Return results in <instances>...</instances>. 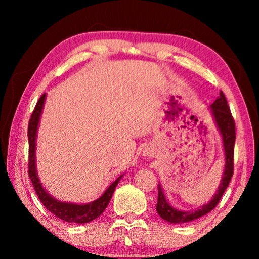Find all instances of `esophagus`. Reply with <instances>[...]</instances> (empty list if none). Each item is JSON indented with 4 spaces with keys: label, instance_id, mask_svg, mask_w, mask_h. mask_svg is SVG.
Wrapping results in <instances>:
<instances>
[{
    "label": "esophagus",
    "instance_id": "esophagus-1",
    "mask_svg": "<svg viewBox=\"0 0 259 259\" xmlns=\"http://www.w3.org/2000/svg\"><path fill=\"white\" fill-rule=\"evenodd\" d=\"M145 153H146V155H151L152 154V150H151V148H146Z\"/></svg>",
    "mask_w": 259,
    "mask_h": 259
}]
</instances>
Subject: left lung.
I'll use <instances>...</instances> for the list:
<instances>
[{
    "instance_id": "obj_1",
    "label": "left lung",
    "mask_w": 259,
    "mask_h": 259,
    "mask_svg": "<svg viewBox=\"0 0 259 259\" xmlns=\"http://www.w3.org/2000/svg\"><path fill=\"white\" fill-rule=\"evenodd\" d=\"M210 113H211L212 119L214 121L219 134L222 136L223 148H224V157H225V165L224 171L222 175V181L219 183L218 190L214 193L212 199L208 203L203 204L202 207L198 208L194 211H184L174 208L165 199V195L162 187L159 184L157 186V203H156V211L159 216L164 219V221L171 223V224H183V223H188L195 221L200 217L204 216L208 212L216 207L219 200L224 194L226 187L229 186L232 176H233V155H234V143H235V123L232 116L229 104L225 98V95L223 91L219 93V97L210 105Z\"/></svg>"
}]
</instances>
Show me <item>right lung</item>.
Here are the masks:
<instances>
[{"instance_id":"add662e5","label":"right lung","mask_w":259,"mask_h":259,"mask_svg":"<svg viewBox=\"0 0 259 259\" xmlns=\"http://www.w3.org/2000/svg\"><path fill=\"white\" fill-rule=\"evenodd\" d=\"M47 94H43L41 98L35 106L32 116H30L28 123V143H29V162H28V175L30 181L34 186V190L36 192L38 199L45 204V207L60 219L68 223H77V224H83V223H89L94 221L100 214L104 212V210L109 203L112 199V195L115 187L119 184L120 179L123 177L121 175L119 178H116L111 185H109L106 191H105L98 199H96L93 202L89 203H72V202H64V201L57 200L54 196L48 193L45 187L40 182L36 169V137H37V129L40 124L41 115L43 107H45Z\"/></svg>"}]
</instances>
